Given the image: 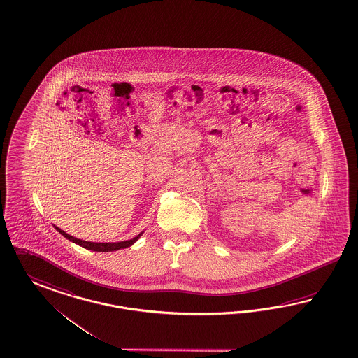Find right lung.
Wrapping results in <instances>:
<instances>
[{
  "mask_svg": "<svg viewBox=\"0 0 358 358\" xmlns=\"http://www.w3.org/2000/svg\"><path fill=\"white\" fill-rule=\"evenodd\" d=\"M57 231H58L60 234H63L69 241L78 243V245H80L83 248H85V249H88V250H93V252H113V250H118V249H125V248L131 246V245L136 243L139 237L142 236V233H139L138 236H136L134 238L127 240V241H121V243H90V241H84V240L75 238V237L67 234L66 231L59 229V228H57Z\"/></svg>",
  "mask_w": 358,
  "mask_h": 358,
  "instance_id": "right-lung-1",
  "label": "right lung"
}]
</instances>
